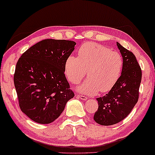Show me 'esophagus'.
<instances>
[{"label": "esophagus", "mask_w": 155, "mask_h": 155, "mask_svg": "<svg viewBox=\"0 0 155 155\" xmlns=\"http://www.w3.org/2000/svg\"><path fill=\"white\" fill-rule=\"evenodd\" d=\"M77 97H78V98H80V99H81V100H86L87 99V97H85V96H84V95H77Z\"/></svg>", "instance_id": "obj_1"}]
</instances>
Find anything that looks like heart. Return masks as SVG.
I'll return each mask as SVG.
<instances>
[{"instance_id":"1","label":"heart","mask_w":155,"mask_h":155,"mask_svg":"<svg viewBox=\"0 0 155 155\" xmlns=\"http://www.w3.org/2000/svg\"><path fill=\"white\" fill-rule=\"evenodd\" d=\"M78 53V58L70 55L66 59L65 74L68 81L77 85L87 71V79L78 91L89 95L109 92L117 83L123 68L120 53L92 42L82 44Z\"/></svg>"}]
</instances>
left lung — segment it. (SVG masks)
Instances as JSON below:
<instances>
[{
  "instance_id": "obj_1",
  "label": "left lung",
  "mask_w": 155,
  "mask_h": 155,
  "mask_svg": "<svg viewBox=\"0 0 155 155\" xmlns=\"http://www.w3.org/2000/svg\"><path fill=\"white\" fill-rule=\"evenodd\" d=\"M123 59L122 74L115 85L102 97L97 98L98 109L94 120L108 126L123 120L130 113L139 98L142 80L141 68L135 55L117 43Z\"/></svg>"
}]
</instances>
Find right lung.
<instances>
[{
	"label": "right lung",
	"mask_w": 155,
	"mask_h": 155,
	"mask_svg": "<svg viewBox=\"0 0 155 155\" xmlns=\"http://www.w3.org/2000/svg\"><path fill=\"white\" fill-rule=\"evenodd\" d=\"M76 43L45 39L19 58L14 85L21 111L33 121L49 124L61 114L75 94L65 75V63Z\"/></svg>",
	"instance_id": "right-lung-1"
}]
</instances>
